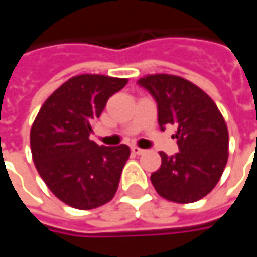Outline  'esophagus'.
<instances>
[{"label": "esophagus", "instance_id": "esophagus-1", "mask_svg": "<svg viewBox=\"0 0 257 257\" xmlns=\"http://www.w3.org/2000/svg\"><path fill=\"white\" fill-rule=\"evenodd\" d=\"M132 153H133V154H143V153H146V150L140 149V147H136V146H133V147H132Z\"/></svg>", "mask_w": 257, "mask_h": 257}]
</instances>
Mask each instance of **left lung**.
<instances>
[{"instance_id":"1","label":"left lung","mask_w":257,"mask_h":257,"mask_svg":"<svg viewBox=\"0 0 257 257\" xmlns=\"http://www.w3.org/2000/svg\"><path fill=\"white\" fill-rule=\"evenodd\" d=\"M157 103L159 125L176 124L179 153L160 152L162 166L150 177L156 192L174 203H193L212 192L229 157L227 125L212 98L189 80L150 74L137 81Z\"/></svg>"}]
</instances>
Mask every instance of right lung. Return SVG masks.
Wrapping results in <instances>:
<instances>
[{
    "instance_id": "add662e5",
    "label": "right lung",
    "mask_w": 257,
    "mask_h": 257,
    "mask_svg": "<svg viewBox=\"0 0 257 257\" xmlns=\"http://www.w3.org/2000/svg\"><path fill=\"white\" fill-rule=\"evenodd\" d=\"M127 78L101 74L71 77L41 105L30 144L35 169L55 197L74 209L91 210L117 192L130 149L90 140L93 123Z\"/></svg>"
}]
</instances>
